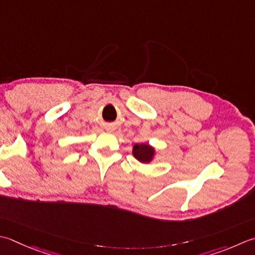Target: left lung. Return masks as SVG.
<instances>
[{
	"mask_svg": "<svg viewBox=\"0 0 255 255\" xmlns=\"http://www.w3.org/2000/svg\"><path fill=\"white\" fill-rule=\"evenodd\" d=\"M156 149L149 143H136L132 147V156L143 164L152 162L156 157Z\"/></svg>",
	"mask_w": 255,
	"mask_h": 255,
	"instance_id": "1",
	"label": "left lung"
}]
</instances>
